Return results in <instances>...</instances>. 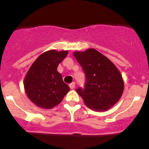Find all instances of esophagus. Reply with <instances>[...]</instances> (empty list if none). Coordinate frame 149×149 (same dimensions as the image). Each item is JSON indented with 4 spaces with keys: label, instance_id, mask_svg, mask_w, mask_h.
I'll use <instances>...</instances> for the list:
<instances>
[{
    "label": "esophagus",
    "instance_id": "1",
    "mask_svg": "<svg viewBox=\"0 0 149 149\" xmlns=\"http://www.w3.org/2000/svg\"><path fill=\"white\" fill-rule=\"evenodd\" d=\"M75 85H76V84H75V82H73V83H71L70 84V88H71V89H73V88H75Z\"/></svg>",
    "mask_w": 149,
    "mask_h": 149
}]
</instances>
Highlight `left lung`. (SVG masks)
Segmentation results:
<instances>
[{
	"label": "left lung",
	"mask_w": 149,
	"mask_h": 149,
	"mask_svg": "<svg viewBox=\"0 0 149 149\" xmlns=\"http://www.w3.org/2000/svg\"><path fill=\"white\" fill-rule=\"evenodd\" d=\"M75 58L86 75L84 88L76 92L84 104L95 111H106L120 99L124 82L120 72L107 57L95 49L74 52Z\"/></svg>",
	"instance_id": "obj_1"
}]
</instances>
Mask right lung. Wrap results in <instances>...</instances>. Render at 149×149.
<instances>
[{
    "label": "right lung",
    "mask_w": 149,
    "mask_h": 149,
    "mask_svg": "<svg viewBox=\"0 0 149 149\" xmlns=\"http://www.w3.org/2000/svg\"><path fill=\"white\" fill-rule=\"evenodd\" d=\"M68 52L55 49L47 51L33 63L24 79V89L28 98L39 107L51 109L61 102L70 90L57 70Z\"/></svg>",
    "instance_id": "right-lung-1"
}]
</instances>
